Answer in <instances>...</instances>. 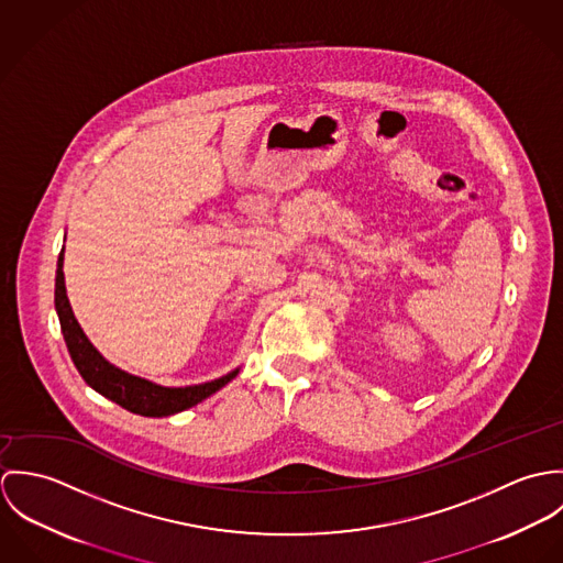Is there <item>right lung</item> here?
<instances>
[{
    "instance_id": "1",
    "label": "right lung",
    "mask_w": 563,
    "mask_h": 563,
    "mask_svg": "<svg viewBox=\"0 0 563 563\" xmlns=\"http://www.w3.org/2000/svg\"><path fill=\"white\" fill-rule=\"evenodd\" d=\"M63 260H65V246L58 255V268H56V292H54V303L56 312L60 319V329L69 349V355L80 371L81 379L103 395L106 399L125 407L132 413L141 416H152V418H162L170 416L177 411H184L197 402L208 399L223 386H228L236 375L239 368L206 384L197 386H186V388H164L154 382H147L143 377L130 375L117 366H112L86 338L81 331L80 322L76 321L71 303L67 299V288H65V273H63Z\"/></svg>"
}]
</instances>
